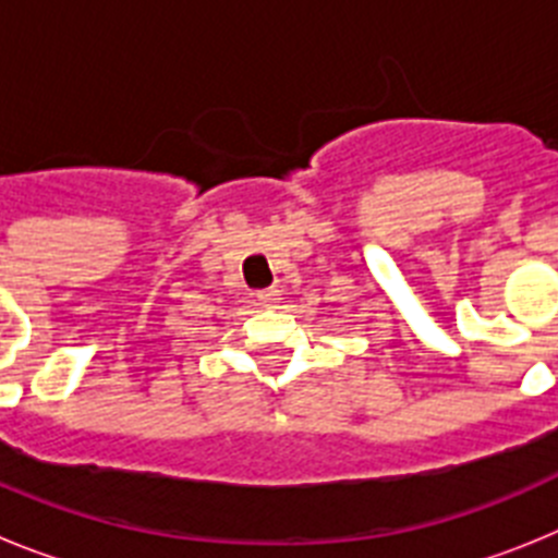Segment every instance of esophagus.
Masks as SVG:
<instances>
[{
	"mask_svg": "<svg viewBox=\"0 0 558 558\" xmlns=\"http://www.w3.org/2000/svg\"><path fill=\"white\" fill-rule=\"evenodd\" d=\"M279 295H282V290L268 288V290H259V293H256V299H259V304H263V307H274V304H279Z\"/></svg>",
	"mask_w": 558,
	"mask_h": 558,
	"instance_id": "1",
	"label": "esophagus"
}]
</instances>
